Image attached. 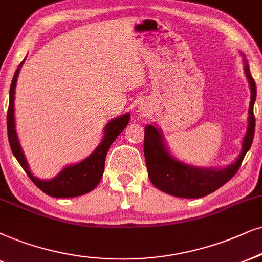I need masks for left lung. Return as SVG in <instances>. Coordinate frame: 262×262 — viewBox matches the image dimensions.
Instances as JSON below:
<instances>
[{
    "instance_id": "1",
    "label": "left lung",
    "mask_w": 262,
    "mask_h": 262,
    "mask_svg": "<svg viewBox=\"0 0 262 262\" xmlns=\"http://www.w3.org/2000/svg\"><path fill=\"white\" fill-rule=\"evenodd\" d=\"M244 71L251 89V100L249 106V124L243 140V148L233 164L221 170L201 169L181 163L173 158L163 142V138L157 128L145 127L144 155L146 160L148 178L158 190L181 198H200L216 191L234 177L239 169L244 156L253 144L255 132L254 102L256 99V85L250 74L249 65L246 61Z\"/></svg>"
}]
</instances>
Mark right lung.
Listing matches in <instances>:
<instances>
[{
    "label": "right lung",
    "mask_w": 262,
    "mask_h": 262,
    "mask_svg": "<svg viewBox=\"0 0 262 262\" xmlns=\"http://www.w3.org/2000/svg\"><path fill=\"white\" fill-rule=\"evenodd\" d=\"M23 60L20 65L16 69L14 76H13L11 89H9V106L7 111V132H8V140L11 145L13 155L15 156L16 161L21 165V168L26 171L29 178L31 179L32 183L37 186L39 190L47 193L48 196L57 197V198H70L77 197L82 194L91 192L93 188L97 187V185L100 181V179L104 174L105 167V158L110 148L111 144L116 140V138L121 134V132L127 127L130 115H123L121 117L115 118L110 121V123L105 128L104 139L101 144L99 145L93 154L84 161L79 162L75 165H69L65 169H62L59 175H57L52 180H39L31 174L29 169V165L26 163L25 156L23 154L20 144L18 141V137L15 133V124H14V89L16 84V78H18L19 71L23 65Z\"/></svg>",
    "instance_id": "right-lung-1"
}]
</instances>
